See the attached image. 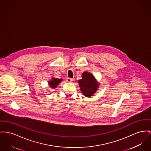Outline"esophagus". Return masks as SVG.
<instances>
[{"instance_id":"esophagus-1","label":"esophagus","mask_w":151,"mask_h":151,"mask_svg":"<svg viewBox=\"0 0 151 151\" xmlns=\"http://www.w3.org/2000/svg\"><path fill=\"white\" fill-rule=\"evenodd\" d=\"M67 81L68 82H69V83H71V82H72V81H73V79H72V78H68L67 79Z\"/></svg>"}]
</instances>
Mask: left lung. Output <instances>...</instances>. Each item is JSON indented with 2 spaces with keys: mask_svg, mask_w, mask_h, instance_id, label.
Here are the masks:
<instances>
[{
  "mask_svg": "<svg viewBox=\"0 0 151 151\" xmlns=\"http://www.w3.org/2000/svg\"><path fill=\"white\" fill-rule=\"evenodd\" d=\"M78 83L81 92L87 97L92 96L99 87V84L96 83L93 76L87 72L83 73L82 79L79 80Z\"/></svg>",
  "mask_w": 151,
  "mask_h": 151,
  "instance_id": "8db88e82",
  "label": "left lung"
}]
</instances>
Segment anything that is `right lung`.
<instances>
[{
    "label": "right lung",
    "instance_id": "1",
    "mask_svg": "<svg viewBox=\"0 0 151 151\" xmlns=\"http://www.w3.org/2000/svg\"><path fill=\"white\" fill-rule=\"evenodd\" d=\"M62 79H55L53 78L52 80L51 81H49V85L52 88H55L56 87V86L59 84L60 81H62Z\"/></svg>",
    "mask_w": 151,
    "mask_h": 151
}]
</instances>
